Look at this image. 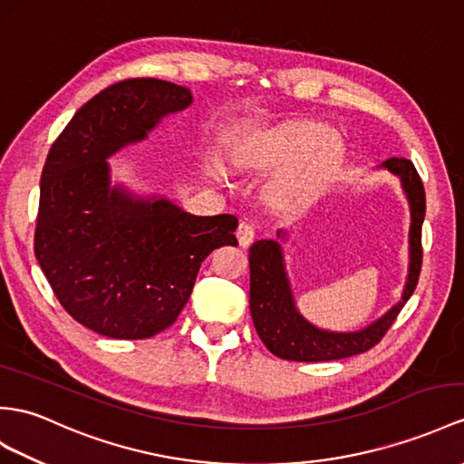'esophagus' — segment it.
Listing matches in <instances>:
<instances>
[{
	"label": "esophagus",
	"mask_w": 464,
	"mask_h": 464,
	"mask_svg": "<svg viewBox=\"0 0 464 464\" xmlns=\"http://www.w3.org/2000/svg\"><path fill=\"white\" fill-rule=\"evenodd\" d=\"M236 236H238V242H240V246L247 247V246H250V244L254 242V238H256V228H254V224H250V222H240L238 230H236Z\"/></svg>",
	"instance_id": "esophagus-1"
}]
</instances>
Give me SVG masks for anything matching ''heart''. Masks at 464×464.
Masks as SVG:
<instances>
[{
    "mask_svg": "<svg viewBox=\"0 0 464 464\" xmlns=\"http://www.w3.org/2000/svg\"><path fill=\"white\" fill-rule=\"evenodd\" d=\"M331 147L333 135L329 131L317 126H303L291 130L279 141L266 147V150L257 155V161L264 165H293L329 151ZM287 185L295 187L297 180H291Z\"/></svg>",
    "mask_w": 464,
    "mask_h": 464,
    "instance_id": "obj_1",
    "label": "heart"
}]
</instances>
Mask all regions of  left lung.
Wrapping results in <instances>:
<instances>
[{
  "mask_svg": "<svg viewBox=\"0 0 464 464\" xmlns=\"http://www.w3.org/2000/svg\"><path fill=\"white\" fill-rule=\"evenodd\" d=\"M382 167L400 177L411 208L410 274L400 303H395L383 317L362 331L331 333L317 329L303 319L295 307L281 246L274 240H257L250 247V311L256 331L271 354L295 362H324V360L362 354L382 341L398 319L403 304L413 295L423 262L421 226L425 218V188L410 160L392 157ZM277 236H284V232L279 230Z\"/></svg>",
  "mask_w": 464,
  "mask_h": 464,
  "instance_id": "8db88e82",
  "label": "left lung"
}]
</instances>
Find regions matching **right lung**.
I'll return each instance as SVG.
<instances>
[{
	"label": "right lung",
	"instance_id": "add662e5",
	"mask_svg": "<svg viewBox=\"0 0 464 464\" xmlns=\"http://www.w3.org/2000/svg\"><path fill=\"white\" fill-rule=\"evenodd\" d=\"M190 102L188 88L160 78L120 81L76 111L44 161L35 257L64 311L102 336L143 341L169 329L205 257L238 246L232 214L195 217L110 187L106 157Z\"/></svg>",
	"mask_w": 464,
	"mask_h": 464
}]
</instances>
